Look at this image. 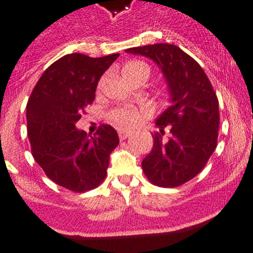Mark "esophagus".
I'll return each instance as SVG.
<instances>
[{
	"mask_svg": "<svg viewBox=\"0 0 253 253\" xmlns=\"http://www.w3.org/2000/svg\"><path fill=\"white\" fill-rule=\"evenodd\" d=\"M118 134H119L120 140H124V139H126L128 137H130L131 133L128 130H124V129H119V130H118Z\"/></svg>",
	"mask_w": 253,
	"mask_h": 253,
	"instance_id": "34e87169",
	"label": "esophagus"
}]
</instances>
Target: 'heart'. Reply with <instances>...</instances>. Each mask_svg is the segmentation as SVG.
I'll use <instances>...</instances> for the list:
<instances>
[{
  "label": "heart",
  "mask_w": 253,
  "mask_h": 253,
  "mask_svg": "<svg viewBox=\"0 0 253 253\" xmlns=\"http://www.w3.org/2000/svg\"><path fill=\"white\" fill-rule=\"evenodd\" d=\"M149 72H151L149 67L143 62H130L123 68V75L125 78L143 75L148 80ZM147 116H148V110L144 107L138 106H118L107 113L109 120L122 129H130L137 126Z\"/></svg>",
  "instance_id": "1"
}]
</instances>
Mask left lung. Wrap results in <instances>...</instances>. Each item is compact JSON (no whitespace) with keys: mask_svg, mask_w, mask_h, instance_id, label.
<instances>
[{"mask_svg":"<svg viewBox=\"0 0 253 253\" xmlns=\"http://www.w3.org/2000/svg\"><path fill=\"white\" fill-rule=\"evenodd\" d=\"M151 58L162 69L171 105L156 122L153 148L142 161L144 175L156 186L177 187L205 167L218 144L219 102L204 69L172 44L126 49Z\"/></svg>","mask_w":253,"mask_h":253,"instance_id":"obj_1","label":"left lung"}]
</instances>
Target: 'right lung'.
I'll return each instance as SVG.
<instances>
[{
    "instance_id": "1",
    "label": "right lung",
    "mask_w": 253,
    "mask_h": 253,
    "mask_svg": "<svg viewBox=\"0 0 253 253\" xmlns=\"http://www.w3.org/2000/svg\"><path fill=\"white\" fill-rule=\"evenodd\" d=\"M119 54L91 58L72 53L44 71L26 105L31 153L45 175L73 193L99 186L119 144L115 129L102 124L93 137L76 123L95 99L100 77Z\"/></svg>"
}]
</instances>
